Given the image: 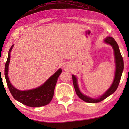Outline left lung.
Masks as SVG:
<instances>
[{
  "label": "left lung",
  "mask_w": 129,
  "mask_h": 129,
  "mask_svg": "<svg viewBox=\"0 0 129 129\" xmlns=\"http://www.w3.org/2000/svg\"><path fill=\"white\" fill-rule=\"evenodd\" d=\"M105 42L107 44H109L113 47L114 52V57H115V62H116V72H115V76L113 82L111 86V87L107 90L105 94L103 96H102L98 99H93L86 96H84L80 92L79 90L77 83V79L75 76L72 75V80H73V84L75 87V91L76 93L77 96L79 98L83 100V101L87 102V103H96L100 102L105 99L106 98L113 94L114 91L117 89L119 86L120 81L121 75L124 69V62H123V59L122 56L120 52L119 46H118L117 42L115 41V40L112 37H107L105 39Z\"/></svg>",
  "instance_id": "obj_1"
}]
</instances>
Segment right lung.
Segmentation results:
<instances>
[{
  "instance_id": "add662e5",
  "label": "right lung",
  "mask_w": 129,
  "mask_h": 129,
  "mask_svg": "<svg viewBox=\"0 0 129 129\" xmlns=\"http://www.w3.org/2000/svg\"><path fill=\"white\" fill-rule=\"evenodd\" d=\"M13 46V45H12L9 51L8 59L5 67V79L9 90L12 96L17 101L29 107H40L49 104L53 97L54 88L62 70L61 69H59L43 85L36 89L26 91L19 90L12 85L8 76L9 63L10 62V53Z\"/></svg>"
}]
</instances>
